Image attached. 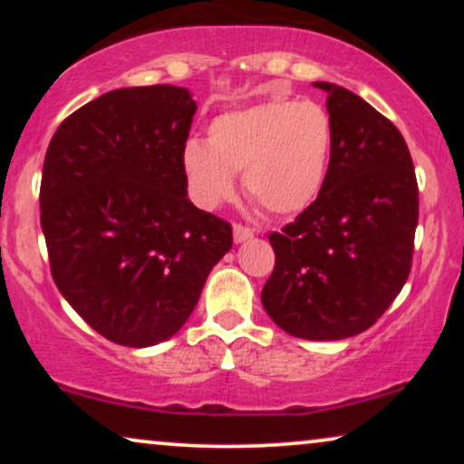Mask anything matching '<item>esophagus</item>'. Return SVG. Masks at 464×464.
<instances>
[{"label":"esophagus","instance_id":"obj_1","mask_svg":"<svg viewBox=\"0 0 464 464\" xmlns=\"http://www.w3.org/2000/svg\"><path fill=\"white\" fill-rule=\"evenodd\" d=\"M251 237H253L251 227H246L243 224H234V243H245V240Z\"/></svg>","mask_w":464,"mask_h":464}]
</instances>
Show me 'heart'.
<instances>
[{
    "label": "heart",
    "mask_w": 464,
    "mask_h": 464,
    "mask_svg": "<svg viewBox=\"0 0 464 464\" xmlns=\"http://www.w3.org/2000/svg\"><path fill=\"white\" fill-rule=\"evenodd\" d=\"M207 143L189 139L183 173L194 200L215 208L234 192L243 170L245 192L272 215L300 213L325 181L334 126L314 101H266L226 111L208 126Z\"/></svg>",
    "instance_id": "heart-1"
}]
</instances>
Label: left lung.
<instances>
[{
  "instance_id": "obj_1",
  "label": "left lung",
  "mask_w": 464,
  "mask_h": 464,
  "mask_svg": "<svg viewBox=\"0 0 464 464\" xmlns=\"http://www.w3.org/2000/svg\"><path fill=\"white\" fill-rule=\"evenodd\" d=\"M314 86L334 126L327 175L313 205L268 237L276 259L262 304L295 338L342 340L370 329L408 281L418 183L389 118L338 84Z\"/></svg>"
}]
</instances>
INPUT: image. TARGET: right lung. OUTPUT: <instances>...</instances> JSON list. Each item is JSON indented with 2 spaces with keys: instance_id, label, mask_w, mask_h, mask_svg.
I'll return each mask as SVG.
<instances>
[{
  "instance_id": "add662e5",
  "label": "right lung",
  "mask_w": 464,
  "mask_h": 464,
  "mask_svg": "<svg viewBox=\"0 0 464 464\" xmlns=\"http://www.w3.org/2000/svg\"><path fill=\"white\" fill-rule=\"evenodd\" d=\"M188 88L101 94L61 122L44 158L40 221L50 272L94 332L154 346L189 319L232 226L188 198Z\"/></svg>"
}]
</instances>
